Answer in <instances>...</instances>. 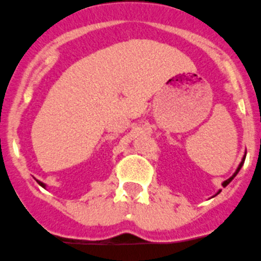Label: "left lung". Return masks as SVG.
Masks as SVG:
<instances>
[{
    "mask_svg": "<svg viewBox=\"0 0 261 261\" xmlns=\"http://www.w3.org/2000/svg\"><path fill=\"white\" fill-rule=\"evenodd\" d=\"M245 159H246V156H243V159H242L241 164H239V166H238V169H237V170H236V173H234V174H233V175H231V177H230V178H229V179H226V180H225V182H224V183H222V186H224V187H226V186H227V185H229V183H230V182H231V180H233V178H234V177H236V175H237V174H238V171H239V170H241L242 165H243V164H245ZM217 194H220V191H218V192H217ZM217 194H216V195H217Z\"/></svg>",
    "mask_w": 261,
    "mask_h": 261,
    "instance_id": "1",
    "label": "left lung"
}]
</instances>
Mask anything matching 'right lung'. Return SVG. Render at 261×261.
I'll use <instances>...</instances> for the list:
<instances>
[{"label":"right lung","mask_w":261,"mask_h":261,"mask_svg":"<svg viewBox=\"0 0 261 261\" xmlns=\"http://www.w3.org/2000/svg\"><path fill=\"white\" fill-rule=\"evenodd\" d=\"M37 182H39V185H40V186H43V187H45V185H44V183H43V182H40V180H37Z\"/></svg>","instance_id":"obj_1"}]
</instances>
